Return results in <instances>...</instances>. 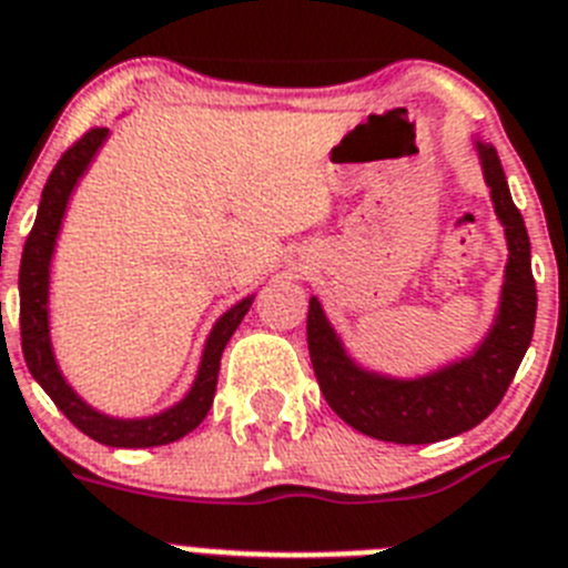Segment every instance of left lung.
I'll use <instances>...</instances> for the list:
<instances>
[{"instance_id":"left-lung-1","label":"left lung","mask_w":568,"mask_h":568,"mask_svg":"<svg viewBox=\"0 0 568 568\" xmlns=\"http://www.w3.org/2000/svg\"><path fill=\"white\" fill-rule=\"evenodd\" d=\"M485 184L499 225L505 227L508 262L494 326L468 357L416 378L366 369L346 352L321 300H308V355L323 398L357 433L395 442L430 445L459 436L494 413L526 355L537 317V288L531 276V242L526 222L511 202L497 150L474 138Z\"/></svg>"}]
</instances>
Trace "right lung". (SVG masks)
Instances as JSON below:
<instances>
[{"instance_id":"obj_1","label":"right lung","mask_w":568,"mask_h":568,"mask_svg":"<svg viewBox=\"0 0 568 568\" xmlns=\"http://www.w3.org/2000/svg\"><path fill=\"white\" fill-rule=\"evenodd\" d=\"M109 138V130L98 126V130L85 132L78 144L63 152V159L57 161L51 170L45 190H42L40 211H37V222H33L31 233H28L26 251H22V265H19V328H22V355L31 369L33 381L40 384L45 393L51 395V402L63 409V416L69 418L78 430L85 436L109 447H159L179 442L181 436H187L204 422L207 409L216 395V378L219 364H222V352H225L227 341L247 314L254 294L242 297L236 306L227 308L216 323H213L211 335L204 341L202 361H199V373H195L193 387L187 395L175 402L173 407L161 409L155 416L144 418H118L106 416L94 409L92 404H85L74 387H71L65 375L60 373L57 364L54 346H51V321H49V285H51V256H54L57 236L63 227L65 207L69 199L78 187V181L83 179L89 164L94 161L98 150Z\"/></svg>"}]
</instances>
